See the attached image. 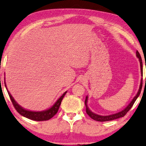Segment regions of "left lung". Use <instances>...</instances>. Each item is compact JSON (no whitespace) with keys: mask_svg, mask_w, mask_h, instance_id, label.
Masks as SVG:
<instances>
[{"mask_svg":"<svg viewBox=\"0 0 146 146\" xmlns=\"http://www.w3.org/2000/svg\"><path fill=\"white\" fill-rule=\"evenodd\" d=\"M136 56L138 58H139V62H140V67H141V76H143V64H142V60H141V57L140 56L139 52L137 50L136 52ZM145 82H146V78H145ZM141 88H142V78L141 80V83H140V86H139V89L138 90L137 94H136L133 100H131V102L129 103V104L127 106L126 108H125L124 110H123L122 111L117 112L116 114H110V115H107V116H102V115H99V114H97L96 113H94L93 112H92L91 110L89 109V107L88 106V96H87L86 98V100H85V104H86V112L88 115L90 116V117L92 118V119L95 120L96 121H100V122H104V121H112V120L117 119H119L121 117H123L127 113V112L129 110L131 107L133 106V105L135 102V100H137V98L139 97V96L141 93Z\"/></svg>","mask_w":146,"mask_h":146,"instance_id":"1","label":"left lung"}]
</instances>
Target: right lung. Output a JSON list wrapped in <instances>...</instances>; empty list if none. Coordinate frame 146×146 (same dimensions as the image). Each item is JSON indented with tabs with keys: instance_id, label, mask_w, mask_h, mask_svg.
Returning a JSON list of instances; mask_svg holds the SVG:
<instances>
[{
	"instance_id": "obj_1",
	"label": "right lung",
	"mask_w": 146,
	"mask_h": 146,
	"mask_svg": "<svg viewBox=\"0 0 146 146\" xmlns=\"http://www.w3.org/2000/svg\"><path fill=\"white\" fill-rule=\"evenodd\" d=\"M5 87H6V84L5 82ZM7 92H8L9 97H10L11 100L13 104V106L15 108L17 111L21 114V115L23 116L24 117H26L27 119L33 120V121H48V120L50 119L52 117H53L57 113L58 109H59L60 105L61 104L62 100L63 99L64 95L66 94L67 92H65L60 96L59 98L56 100V102L54 103V105L52 106H51L50 108L48 109L43 110V111H31V110H28L23 108V107H21L20 105H19L17 103V102L15 100V99L13 98L11 94H10V92L7 90Z\"/></svg>"
}]
</instances>
